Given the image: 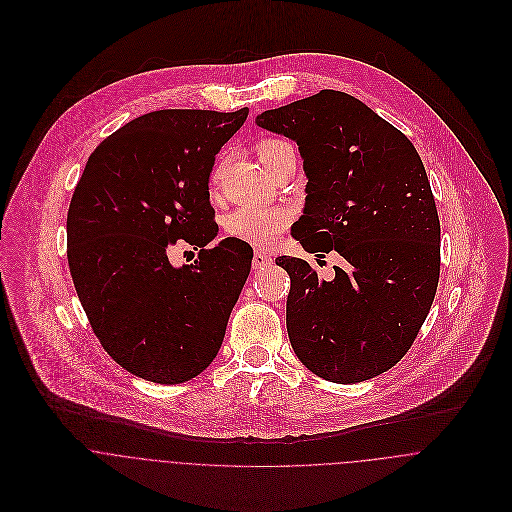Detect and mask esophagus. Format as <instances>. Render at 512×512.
<instances>
[{
	"mask_svg": "<svg viewBox=\"0 0 512 512\" xmlns=\"http://www.w3.org/2000/svg\"><path fill=\"white\" fill-rule=\"evenodd\" d=\"M268 264H272V258H270L268 254H264V252H256V254H254V258H252V268H254V270H262V268H266Z\"/></svg>",
	"mask_w": 512,
	"mask_h": 512,
	"instance_id": "obj_1",
	"label": "esophagus"
}]
</instances>
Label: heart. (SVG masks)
<instances>
[{
    "label": "heart",
    "mask_w": 512,
    "mask_h": 512,
    "mask_svg": "<svg viewBox=\"0 0 512 512\" xmlns=\"http://www.w3.org/2000/svg\"><path fill=\"white\" fill-rule=\"evenodd\" d=\"M286 151H293L292 144L286 140L270 138V140H262L258 144V155L264 165L272 163L276 157H280ZM219 175L220 167H217L213 173L215 183L219 181ZM288 220H290L288 213L278 207L242 205L226 217L224 228H226L228 236H232L236 240H242V242L258 246V248H268L284 232V228L288 226Z\"/></svg>",
    "instance_id": "heart-1"
}]
</instances>
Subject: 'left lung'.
Instances as JSON below:
<instances>
[{
	"label": "left lung",
	"instance_id": "obj_1",
	"mask_svg": "<svg viewBox=\"0 0 512 512\" xmlns=\"http://www.w3.org/2000/svg\"><path fill=\"white\" fill-rule=\"evenodd\" d=\"M256 124L303 157L307 197L293 238L347 260L331 282L301 258L276 260L292 280L293 353L331 382L374 378L408 353L438 290V209L424 163L400 130L339 90L266 110Z\"/></svg>",
	"mask_w": 512,
	"mask_h": 512
}]
</instances>
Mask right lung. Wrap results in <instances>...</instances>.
I'll return each mask as SVG.
<instances>
[{
  "label": "right lung",
  "instance_id": "1",
  "mask_svg": "<svg viewBox=\"0 0 512 512\" xmlns=\"http://www.w3.org/2000/svg\"><path fill=\"white\" fill-rule=\"evenodd\" d=\"M248 108L157 110L92 151L67 217V256L82 309L104 351L157 384L195 378L219 353L252 264L219 232L209 177L215 155ZM177 239L200 248L195 265L166 258Z\"/></svg>",
  "mask_w": 512,
  "mask_h": 512
}]
</instances>
